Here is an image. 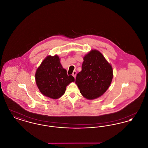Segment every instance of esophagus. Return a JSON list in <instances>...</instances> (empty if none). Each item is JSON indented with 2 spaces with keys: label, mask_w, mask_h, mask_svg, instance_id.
Wrapping results in <instances>:
<instances>
[{
  "label": "esophagus",
  "mask_w": 148,
  "mask_h": 148,
  "mask_svg": "<svg viewBox=\"0 0 148 148\" xmlns=\"http://www.w3.org/2000/svg\"><path fill=\"white\" fill-rule=\"evenodd\" d=\"M76 75H77V71H74L73 73V76L74 77V78H75Z\"/></svg>",
  "instance_id": "esophagus-1"
}]
</instances>
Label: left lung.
Here are the masks:
<instances>
[{
  "label": "left lung",
  "instance_id": "8db88e82",
  "mask_svg": "<svg viewBox=\"0 0 148 148\" xmlns=\"http://www.w3.org/2000/svg\"><path fill=\"white\" fill-rule=\"evenodd\" d=\"M82 71L77 75L75 83L81 94L92 100L101 97L112 82V66L98 50H92L83 58Z\"/></svg>",
  "mask_w": 148,
  "mask_h": 148
}]
</instances>
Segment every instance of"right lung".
Segmentation results:
<instances>
[{
  "mask_svg": "<svg viewBox=\"0 0 148 148\" xmlns=\"http://www.w3.org/2000/svg\"><path fill=\"white\" fill-rule=\"evenodd\" d=\"M60 62L58 56H48L35 72V82L39 91L50 98H60L66 86L75 81L72 75H67Z\"/></svg>",
  "mask_w": 148,
  "mask_h": 148,
  "instance_id": "add662e5",
  "label": "right lung"
}]
</instances>
